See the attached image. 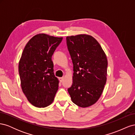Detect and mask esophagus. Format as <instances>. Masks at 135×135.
I'll use <instances>...</instances> for the list:
<instances>
[{
    "label": "esophagus",
    "mask_w": 135,
    "mask_h": 135,
    "mask_svg": "<svg viewBox=\"0 0 135 135\" xmlns=\"http://www.w3.org/2000/svg\"><path fill=\"white\" fill-rule=\"evenodd\" d=\"M59 80H60V81L61 83V82H62L63 80H64V78H63V77H62V78H59Z\"/></svg>",
    "instance_id": "esophagus-1"
}]
</instances>
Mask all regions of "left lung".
Segmentation results:
<instances>
[{
  "instance_id": "1",
  "label": "left lung",
  "mask_w": 135,
  "mask_h": 135,
  "mask_svg": "<svg viewBox=\"0 0 135 135\" xmlns=\"http://www.w3.org/2000/svg\"><path fill=\"white\" fill-rule=\"evenodd\" d=\"M66 43L74 71L68 92L75 104L89 107L99 99L107 82V55L99 43L89 35L68 36Z\"/></svg>"
}]
</instances>
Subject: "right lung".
I'll list each match as a JSON object with an SVG mask.
<instances>
[{"mask_svg":"<svg viewBox=\"0 0 135 135\" xmlns=\"http://www.w3.org/2000/svg\"><path fill=\"white\" fill-rule=\"evenodd\" d=\"M62 38L38 34L23 49L18 64L21 86L27 100L35 107L51 105L59 89L52 56Z\"/></svg>","mask_w":135,"mask_h":135,"instance_id":"obj_1","label":"right lung"}]
</instances>
